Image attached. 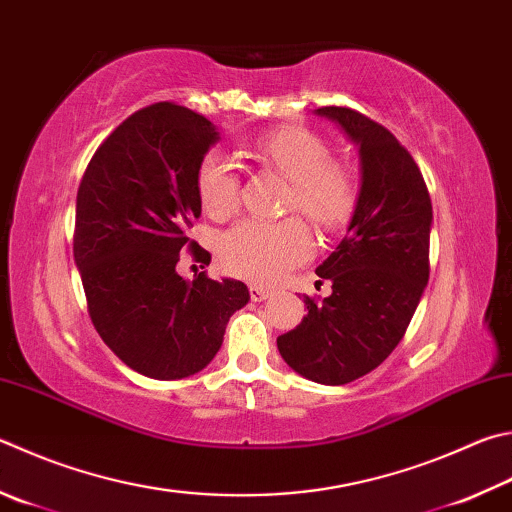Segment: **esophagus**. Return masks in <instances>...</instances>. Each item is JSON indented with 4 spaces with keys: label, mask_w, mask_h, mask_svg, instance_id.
<instances>
[{
    "label": "esophagus",
    "mask_w": 512,
    "mask_h": 512,
    "mask_svg": "<svg viewBox=\"0 0 512 512\" xmlns=\"http://www.w3.org/2000/svg\"><path fill=\"white\" fill-rule=\"evenodd\" d=\"M268 295H271V291H268V288H264V286H250V300H253V302H264Z\"/></svg>",
    "instance_id": "obj_1"
}]
</instances>
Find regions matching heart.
I'll use <instances>...</instances> for the list:
<instances>
[{"mask_svg":"<svg viewBox=\"0 0 512 512\" xmlns=\"http://www.w3.org/2000/svg\"><path fill=\"white\" fill-rule=\"evenodd\" d=\"M259 161L291 181L288 210H300L322 230L340 228L356 206V185L345 167L329 163V147L306 129L282 127L253 143ZM201 208L212 219L237 210L239 179L224 154L203 156L197 172ZM311 232L300 219H246L221 239V262L232 275L257 284H273L311 257Z\"/></svg>","mask_w":512,"mask_h":512,"instance_id":"heart-1","label":"heart"}]
</instances>
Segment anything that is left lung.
<instances>
[{
    "label": "left lung",
    "instance_id": "1",
    "mask_svg": "<svg viewBox=\"0 0 512 512\" xmlns=\"http://www.w3.org/2000/svg\"><path fill=\"white\" fill-rule=\"evenodd\" d=\"M358 147L360 188L345 237L315 268L331 282L322 302L277 338L288 367L320 385L376 369L403 340L430 277L432 203L423 174L396 136L349 107H320Z\"/></svg>",
    "mask_w": 512,
    "mask_h": 512
}]
</instances>
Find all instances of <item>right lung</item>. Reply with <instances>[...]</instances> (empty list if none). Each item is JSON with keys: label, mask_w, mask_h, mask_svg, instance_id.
I'll use <instances>...</instances> for the list:
<instances>
[{"label": "right lung", "mask_w": 512, "mask_h": 512, "mask_svg": "<svg viewBox=\"0 0 512 512\" xmlns=\"http://www.w3.org/2000/svg\"><path fill=\"white\" fill-rule=\"evenodd\" d=\"M208 118L172 102L129 116L102 143L82 176L73 259L91 322L138 374L179 380L206 369L224 342L230 315L250 300L239 280H185L176 273L201 217L197 172L219 143Z\"/></svg>", "instance_id": "obj_1"}]
</instances>
